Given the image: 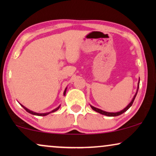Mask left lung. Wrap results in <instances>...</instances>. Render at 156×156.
<instances>
[{"instance_id":"8db88e82","label":"left lung","mask_w":156,"mask_h":156,"mask_svg":"<svg viewBox=\"0 0 156 156\" xmlns=\"http://www.w3.org/2000/svg\"><path fill=\"white\" fill-rule=\"evenodd\" d=\"M139 81H140V80H139ZM138 87H139V82H138ZM138 90H137V91H138ZM136 94H137V92H136L135 96H134V97H133V99H132V101H131V103H130V104H129V105H128V106H126V108H124V109H123L122 111H121V112H116V113L106 112H104V111H102V110H101V109H99V108H97L94 107V106H91V108H92L93 110H94L95 112L99 113V114H103V115H105V116H119V115H121V114H123V113H124L125 112H126V111H127L128 109H129V108L130 107H131V106H132V104H133V101H134V99H135Z\"/></svg>"}]
</instances>
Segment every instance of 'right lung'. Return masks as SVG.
<instances>
[{
  "label": "right lung",
  "instance_id": "add662e5",
  "mask_svg": "<svg viewBox=\"0 0 156 156\" xmlns=\"http://www.w3.org/2000/svg\"><path fill=\"white\" fill-rule=\"evenodd\" d=\"M66 89H67V88H66V89H65V91H64V95H65V94H66ZM20 105H21V104H20ZM21 106H23V108H25V110H26L27 112H28V113H30V114H33V115H36V116H46V115H48V114H50V113H52V112H56V111H57V110H58V109H59V106H58V107H57V108H55V109H54V110H53V111H52V112H50V113H46V114H38V113H35V112H32V111H30V110L27 109V108H25V106H23V105H21Z\"/></svg>",
  "mask_w": 156,
  "mask_h": 156
}]
</instances>
